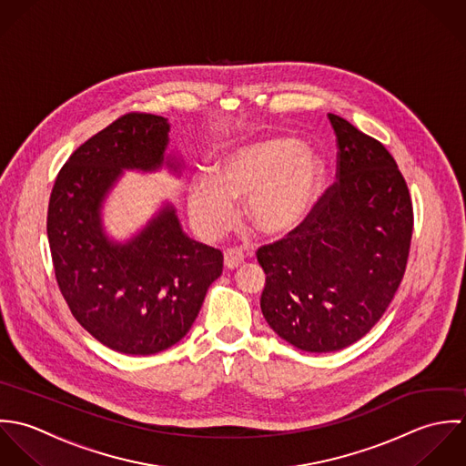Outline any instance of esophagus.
<instances>
[{"mask_svg":"<svg viewBox=\"0 0 466 466\" xmlns=\"http://www.w3.org/2000/svg\"><path fill=\"white\" fill-rule=\"evenodd\" d=\"M245 261V254H243V248H228L225 252V267L228 270H234L238 268L239 265H243Z\"/></svg>","mask_w":466,"mask_h":466,"instance_id":"1","label":"esophagus"}]
</instances>
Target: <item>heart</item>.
<instances>
[{
  "mask_svg": "<svg viewBox=\"0 0 466 466\" xmlns=\"http://www.w3.org/2000/svg\"><path fill=\"white\" fill-rule=\"evenodd\" d=\"M324 162L291 138L252 142L230 153L216 178L199 175L188 184V208L198 227L214 236L236 216V201H247L250 223L265 236L295 230L315 205L324 184Z\"/></svg>",
  "mask_w": 466,
  "mask_h": 466,
  "instance_id": "b5f03b06",
  "label": "heart"
}]
</instances>
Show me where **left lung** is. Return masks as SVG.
<instances>
[{"mask_svg":"<svg viewBox=\"0 0 466 466\" xmlns=\"http://www.w3.org/2000/svg\"><path fill=\"white\" fill-rule=\"evenodd\" d=\"M328 118L337 182L295 230L258 250L267 322L309 353L344 350L380 320L403 279L414 225L409 187L383 144Z\"/></svg>","mask_w":466,"mask_h":466,"instance_id":"obj_1","label":"left lung"}]
</instances>
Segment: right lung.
<instances>
[{"instance_id":"obj_1","label":"right lung","mask_w":466,"mask_h":466,"mask_svg":"<svg viewBox=\"0 0 466 466\" xmlns=\"http://www.w3.org/2000/svg\"><path fill=\"white\" fill-rule=\"evenodd\" d=\"M167 133L164 116L122 115L72 153L48 203L54 272L72 315L126 355H155L182 340L223 272V254L190 239L171 205L126 243L104 234L102 201L122 169H180L164 155Z\"/></svg>"}]
</instances>
